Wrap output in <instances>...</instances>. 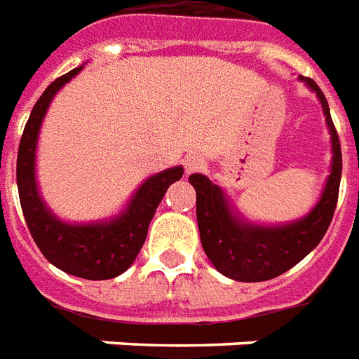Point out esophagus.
<instances>
[{"instance_id":"34e87169","label":"esophagus","mask_w":359,"mask_h":359,"mask_svg":"<svg viewBox=\"0 0 359 359\" xmlns=\"http://www.w3.org/2000/svg\"><path fill=\"white\" fill-rule=\"evenodd\" d=\"M183 166H185V172L187 174H193V172H197L205 166V161H203V156H198V154H189L185 161H183Z\"/></svg>"}]
</instances>
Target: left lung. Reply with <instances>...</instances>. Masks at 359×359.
Listing matches in <instances>:
<instances>
[{
  "label": "left lung",
  "instance_id": "obj_1",
  "mask_svg": "<svg viewBox=\"0 0 359 359\" xmlns=\"http://www.w3.org/2000/svg\"><path fill=\"white\" fill-rule=\"evenodd\" d=\"M300 80L316 91L333 145L331 174L310 214L283 226L250 224L231 210L229 198L219 185L203 174L189 176V183L197 191V224L203 248L214 268L235 281L256 283L285 273L318 247L333 219L342 174L341 141L323 91L312 78L300 76Z\"/></svg>",
  "mask_w": 359,
  "mask_h": 359
}]
</instances>
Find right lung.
<instances>
[{"instance_id": "add662e5", "label": "right lung", "mask_w": 359, "mask_h": 359, "mask_svg": "<svg viewBox=\"0 0 359 359\" xmlns=\"http://www.w3.org/2000/svg\"><path fill=\"white\" fill-rule=\"evenodd\" d=\"M83 67L49 83L26 122L17 154V185L26 226L32 239L55 268L82 279H112L124 273L140 255L156 206L170 185L183 176L182 166L158 172L141 183L126 210L116 218L93 224H67L41 201L36 185V145L41 122L57 91Z\"/></svg>"}]
</instances>
